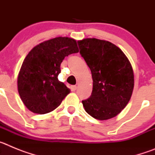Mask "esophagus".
Here are the masks:
<instances>
[{"mask_svg": "<svg viewBox=\"0 0 155 155\" xmlns=\"http://www.w3.org/2000/svg\"><path fill=\"white\" fill-rule=\"evenodd\" d=\"M71 89L72 91H74L77 90V86L76 85H71Z\"/></svg>", "mask_w": 155, "mask_h": 155, "instance_id": "1", "label": "esophagus"}]
</instances>
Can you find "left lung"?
<instances>
[{
    "label": "left lung",
    "instance_id": "left-lung-1",
    "mask_svg": "<svg viewBox=\"0 0 155 155\" xmlns=\"http://www.w3.org/2000/svg\"><path fill=\"white\" fill-rule=\"evenodd\" d=\"M78 43L93 80L91 96L82 101L84 110L96 120L115 117L132 95L134 77L130 63L120 48L108 41L93 38Z\"/></svg>",
    "mask_w": 155,
    "mask_h": 155
}]
</instances>
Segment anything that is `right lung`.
<instances>
[{
    "label": "right lung",
    "instance_id": "1",
    "mask_svg": "<svg viewBox=\"0 0 155 155\" xmlns=\"http://www.w3.org/2000/svg\"><path fill=\"white\" fill-rule=\"evenodd\" d=\"M74 39L57 37L37 45L28 53L18 77V90L25 105L45 114L61 105L71 90L58 80L65 57L78 53Z\"/></svg>",
    "mask_w": 155,
    "mask_h": 155
}]
</instances>
